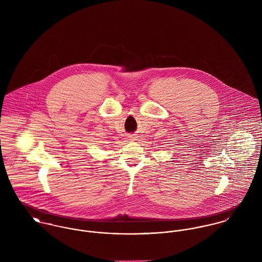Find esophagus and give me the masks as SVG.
I'll list each match as a JSON object with an SVG mask.
<instances>
[{"label":"esophagus","instance_id":"obj_1","mask_svg":"<svg viewBox=\"0 0 262 262\" xmlns=\"http://www.w3.org/2000/svg\"><path fill=\"white\" fill-rule=\"evenodd\" d=\"M128 138H129L130 140H136V136H135V135H129Z\"/></svg>","mask_w":262,"mask_h":262}]
</instances>
